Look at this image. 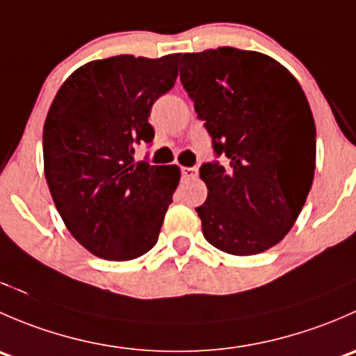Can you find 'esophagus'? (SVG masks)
Wrapping results in <instances>:
<instances>
[{
    "instance_id": "obj_1",
    "label": "esophagus",
    "mask_w": 356,
    "mask_h": 356,
    "mask_svg": "<svg viewBox=\"0 0 356 356\" xmlns=\"http://www.w3.org/2000/svg\"><path fill=\"white\" fill-rule=\"evenodd\" d=\"M182 177H184V179H196V177H198V168H196V167H184V168H182Z\"/></svg>"
}]
</instances>
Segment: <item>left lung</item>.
Masks as SVG:
<instances>
[{
  "instance_id": "8db88e82",
  "label": "left lung",
  "mask_w": 356,
  "mask_h": 356,
  "mask_svg": "<svg viewBox=\"0 0 356 356\" xmlns=\"http://www.w3.org/2000/svg\"><path fill=\"white\" fill-rule=\"evenodd\" d=\"M181 82L224 163L200 168L204 239L238 257L267 251L296 222L315 172V122L303 89L277 60L222 46L184 53Z\"/></svg>"
}]
</instances>
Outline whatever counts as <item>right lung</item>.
<instances>
[{"instance_id":"add662e5","label":"right lung","mask_w":356,"mask_h":356,"mask_svg":"<svg viewBox=\"0 0 356 356\" xmlns=\"http://www.w3.org/2000/svg\"><path fill=\"white\" fill-rule=\"evenodd\" d=\"M179 56L86 63L63 82L46 115L49 193L70 234L103 260H132L156 245L181 181L177 165L132 160L134 145L153 141L149 111L174 88Z\"/></svg>"}]
</instances>
